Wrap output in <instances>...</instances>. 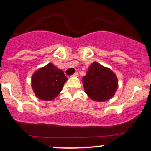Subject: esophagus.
I'll list each match as a JSON object with an SVG mask.
<instances>
[{
	"label": "esophagus",
	"mask_w": 151,
	"mask_h": 151,
	"mask_svg": "<svg viewBox=\"0 0 151 151\" xmlns=\"http://www.w3.org/2000/svg\"><path fill=\"white\" fill-rule=\"evenodd\" d=\"M71 77H78L79 76V74L77 72H76V73H74V74H73L72 75H71Z\"/></svg>",
	"instance_id": "esophagus-1"
}]
</instances>
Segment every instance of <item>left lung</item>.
<instances>
[{
    "mask_svg": "<svg viewBox=\"0 0 151 151\" xmlns=\"http://www.w3.org/2000/svg\"><path fill=\"white\" fill-rule=\"evenodd\" d=\"M85 93L96 101H105L112 98L118 88V79L110 69L94 62L83 77Z\"/></svg>",
    "mask_w": 151,
    "mask_h": 151,
    "instance_id": "8db88e82",
    "label": "left lung"
}]
</instances>
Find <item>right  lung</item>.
Returning <instances> with one entry per match:
<instances>
[{"label": "right lung", "mask_w": 151, "mask_h": 151, "mask_svg": "<svg viewBox=\"0 0 151 151\" xmlns=\"http://www.w3.org/2000/svg\"><path fill=\"white\" fill-rule=\"evenodd\" d=\"M66 80V76L62 70L49 63L33 74L32 88L38 98L50 101L60 93Z\"/></svg>", "instance_id": "right-lung-1"}]
</instances>
